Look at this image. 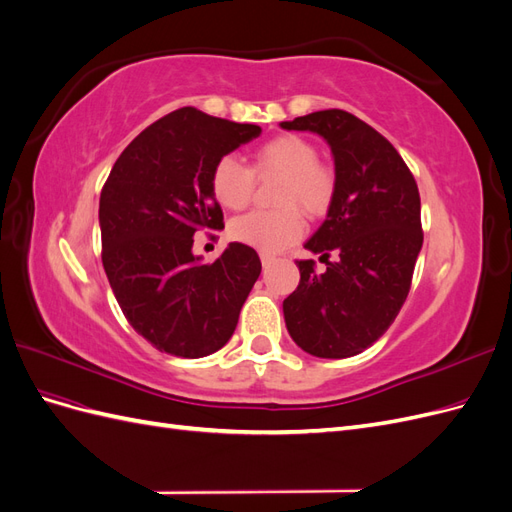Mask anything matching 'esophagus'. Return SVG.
Wrapping results in <instances>:
<instances>
[{"label": "esophagus", "mask_w": 512, "mask_h": 512, "mask_svg": "<svg viewBox=\"0 0 512 512\" xmlns=\"http://www.w3.org/2000/svg\"><path fill=\"white\" fill-rule=\"evenodd\" d=\"M260 260H262V267L265 269H269L273 262H275V256H271V254H260Z\"/></svg>", "instance_id": "1"}]
</instances>
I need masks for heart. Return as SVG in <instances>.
<instances>
[{"instance_id":"b5f03b06","label":"heart","mask_w":512,"mask_h":512,"mask_svg":"<svg viewBox=\"0 0 512 512\" xmlns=\"http://www.w3.org/2000/svg\"><path fill=\"white\" fill-rule=\"evenodd\" d=\"M254 175L284 179L275 196L280 209L245 213L232 220L228 232L235 241L265 254L280 252L303 235L305 224L299 207L307 215H322L335 198V173L318 162V149L297 134L275 136L260 145L254 151L252 168L224 156L211 173V188L218 203L226 209H243L254 194Z\"/></svg>"}]
</instances>
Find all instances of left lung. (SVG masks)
<instances>
[{
    "label": "left lung",
    "mask_w": 512,
    "mask_h": 512,
    "mask_svg": "<svg viewBox=\"0 0 512 512\" xmlns=\"http://www.w3.org/2000/svg\"><path fill=\"white\" fill-rule=\"evenodd\" d=\"M280 126L322 136L337 181L327 220L305 243L327 271L297 260L301 282L284 299L286 329L301 350L346 359L378 342L408 297L423 247L421 196L397 149L359 117L329 108Z\"/></svg>",
    "instance_id": "left-lung-1"
}]
</instances>
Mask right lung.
<instances>
[{"instance_id": "right-lung-1", "label": "right lung", "mask_w": 512, "mask_h": 512, "mask_svg": "<svg viewBox=\"0 0 512 512\" xmlns=\"http://www.w3.org/2000/svg\"><path fill=\"white\" fill-rule=\"evenodd\" d=\"M254 123L194 106L151 123L123 149L100 194L102 265L132 329L160 352L200 359L235 333L260 275L254 247L228 243L205 265L200 228H224L211 173L230 151L260 136Z\"/></svg>"}]
</instances>
